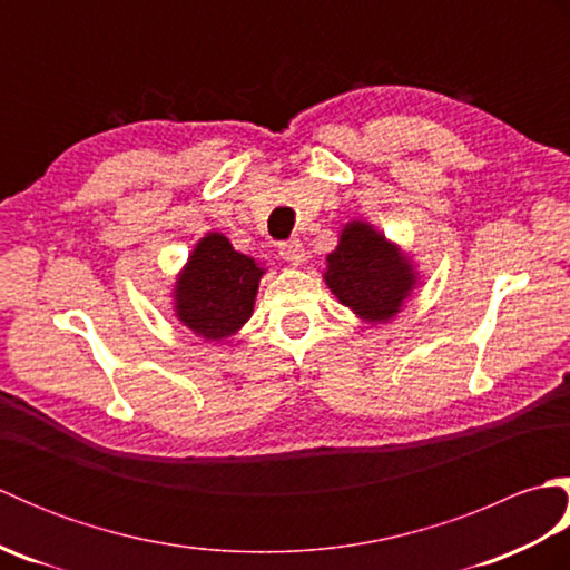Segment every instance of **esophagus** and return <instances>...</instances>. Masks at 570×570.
Instances as JSON below:
<instances>
[{
  "label": "esophagus",
  "instance_id": "obj_1",
  "mask_svg": "<svg viewBox=\"0 0 570 570\" xmlns=\"http://www.w3.org/2000/svg\"><path fill=\"white\" fill-rule=\"evenodd\" d=\"M278 254H282V259H286L288 264H294V266H301V264L306 262V249H304V245H301L298 239L284 242V245L278 247Z\"/></svg>",
  "mask_w": 570,
  "mask_h": 570
}]
</instances>
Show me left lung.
<instances>
[{
	"instance_id": "left-lung-1",
	"label": "left lung",
	"mask_w": 570,
	"mask_h": 570,
	"mask_svg": "<svg viewBox=\"0 0 570 570\" xmlns=\"http://www.w3.org/2000/svg\"><path fill=\"white\" fill-rule=\"evenodd\" d=\"M323 282L357 318L390 323L414 294L419 272L402 247L365 220H350L325 257Z\"/></svg>"
}]
</instances>
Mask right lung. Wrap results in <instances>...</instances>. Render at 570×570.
<instances>
[{
    "instance_id": "add662e5",
    "label": "right lung",
    "mask_w": 570,
    "mask_h": 570,
    "mask_svg": "<svg viewBox=\"0 0 570 570\" xmlns=\"http://www.w3.org/2000/svg\"><path fill=\"white\" fill-rule=\"evenodd\" d=\"M259 262L237 252L223 233L196 242L174 284V316L208 343H223L252 318Z\"/></svg>"
}]
</instances>
